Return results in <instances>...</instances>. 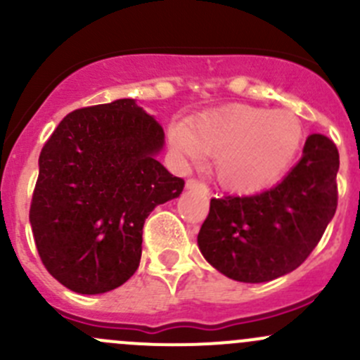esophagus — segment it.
Instances as JSON below:
<instances>
[{
	"label": "esophagus",
	"mask_w": 360,
	"mask_h": 360,
	"mask_svg": "<svg viewBox=\"0 0 360 360\" xmlns=\"http://www.w3.org/2000/svg\"><path fill=\"white\" fill-rule=\"evenodd\" d=\"M186 188H188V190H197L198 193H202V195L209 193V190H207L205 184H203L202 181H198V179H188L186 181Z\"/></svg>",
	"instance_id": "esophagus-1"
}]
</instances>
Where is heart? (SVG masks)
I'll return each instance as SVG.
<instances>
[{
  "instance_id": "heart-1",
  "label": "heart",
  "mask_w": 360,
  "mask_h": 360,
  "mask_svg": "<svg viewBox=\"0 0 360 360\" xmlns=\"http://www.w3.org/2000/svg\"><path fill=\"white\" fill-rule=\"evenodd\" d=\"M304 130L285 110L235 108L170 130V144L186 158L205 153L216 160L217 177L231 190L252 191L274 183L296 157Z\"/></svg>"
}]
</instances>
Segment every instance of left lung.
<instances>
[{
    "label": "left lung",
    "instance_id": "8db88e82",
    "mask_svg": "<svg viewBox=\"0 0 360 360\" xmlns=\"http://www.w3.org/2000/svg\"><path fill=\"white\" fill-rule=\"evenodd\" d=\"M336 144L308 136L303 157L277 186L210 200L198 233L207 261L233 281H274L296 270L317 248L338 205Z\"/></svg>",
    "mask_w": 360,
    "mask_h": 360
}]
</instances>
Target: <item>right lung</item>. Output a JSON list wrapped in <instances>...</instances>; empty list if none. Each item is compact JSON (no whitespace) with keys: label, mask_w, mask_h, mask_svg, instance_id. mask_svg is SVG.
Segmentation results:
<instances>
[{"label":"right lung","mask_w":360,"mask_h":360,"mask_svg":"<svg viewBox=\"0 0 360 360\" xmlns=\"http://www.w3.org/2000/svg\"><path fill=\"white\" fill-rule=\"evenodd\" d=\"M163 143L134 99L69 112L45 143L29 221L43 264L68 289L103 294L136 274L144 221L184 188L157 160Z\"/></svg>","instance_id":"add662e5"}]
</instances>
